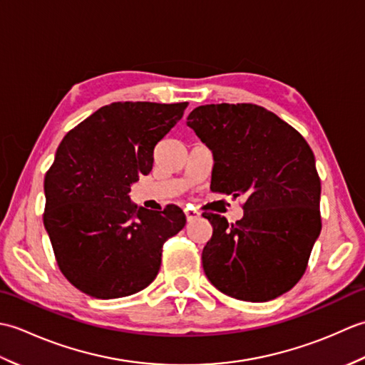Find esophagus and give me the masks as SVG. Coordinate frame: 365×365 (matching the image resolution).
<instances>
[{
	"instance_id": "1",
	"label": "esophagus",
	"mask_w": 365,
	"mask_h": 365,
	"mask_svg": "<svg viewBox=\"0 0 365 365\" xmlns=\"http://www.w3.org/2000/svg\"><path fill=\"white\" fill-rule=\"evenodd\" d=\"M185 216H187V221H192L199 218V213L196 210H191V208H185Z\"/></svg>"
}]
</instances>
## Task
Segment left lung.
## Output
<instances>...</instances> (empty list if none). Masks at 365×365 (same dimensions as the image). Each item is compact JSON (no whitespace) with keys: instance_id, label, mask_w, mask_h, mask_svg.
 Returning a JSON list of instances; mask_svg holds the SVG:
<instances>
[{"instance_id":"1","label":"left lung","mask_w":365,"mask_h":365,"mask_svg":"<svg viewBox=\"0 0 365 365\" xmlns=\"http://www.w3.org/2000/svg\"><path fill=\"white\" fill-rule=\"evenodd\" d=\"M187 125L213 152L210 190L245 195V215L227 222L210 213L202 251L216 289L242 301H269L304 274L322 230V183L314 152L289 123L252 103L195 108Z\"/></svg>"}]
</instances>
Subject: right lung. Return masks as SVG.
<instances>
[{
	"label": "right lung",
	"instance_id": "right-lung-1",
	"mask_svg": "<svg viewBox=\"0 0 365 365\" xmlns=\"http://www.w3.org/2000/svg\"><path fill=\"white\" fill-rule=\"evenodd\" d=\"M188 102H114L61 141L45 174L43 226L67 281L100 299L128 297L158 274L161 252L185 227L174 204L136 207L130 185L152 170L153 150Z\"/></svg>",
	"mask_w": 365,
	"mask_h": 365
}]
</instances>
